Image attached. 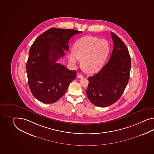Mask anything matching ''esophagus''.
<instances>
[{
  "label": "esophagus",
  "instance_id": "obj_1",
  "mask_svg": "<svg viewBox=\"0 0 154 154\" xmlns=\"http://www.w3.org/2000/svg\"><path fill=\"white\" fill-rule=\"evenodd\" d=\"M77 77L79 78V79H82L83 77V76L81 74H80V73H79L77 75Z\"/></svg>",
  "mask_w": 154,
  "mask_h": 154
}]
</instances>
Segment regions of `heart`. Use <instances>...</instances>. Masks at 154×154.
<instances>
[{"label":"heart","instance_id":"obj_1","mask_svg":"<svg viewBox=\"0 0 154 154\" xmlns=\"http://www.w3.org/2000/svg\"><path fill=\"white\" fill-rule=\"evenodd\" d=\"M73 51L68 53L69 62L75 65L81 59V64L91 73L98 71L105 63L109 51V42L105 39L85 36L75 42Z\"/></svg>","mask_w":154,"mask_h":154}]
</instances>
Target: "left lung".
<instances>
[{
    "instance_id": "left-lung-1",
    "label": "left lung",
    "mask_w": 154,
    "mask_h": 154,
    "mask_svg": "<svg viewBox=\"0 0 154 154\" xmlns=\"http://www.w3.org/2000/svg\"><path fill=\"white\" fill-rule=\"evenodd\" d=\"M113 49L109 61L101 70L88 77L87 96L94 105L105 107L121 97L128 85L131 58L127 47L116 34L111 32Z\"/></svg>"
}]
</instances>
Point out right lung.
Returning a JSON list of instances; mask_svg holds the SVG:
<instances>
[{"mask_svg":"<svg viewBox=\"0 0 154 154\" xmlns=\"http://www.w3.org/2000/svg\"><path fill=\"white\" fill-rule=\"evenodd\" d=\"M82 32L52 28L38 36L30 47L26 73L30 91L45 103L57 101L75 79L77 72L68 69L57 60L69 49L70 38Z\"/></svg>","mask_w":154,"mask_h":154,"instance_id":"add662e5","label":"right lung"}]
</instances>
